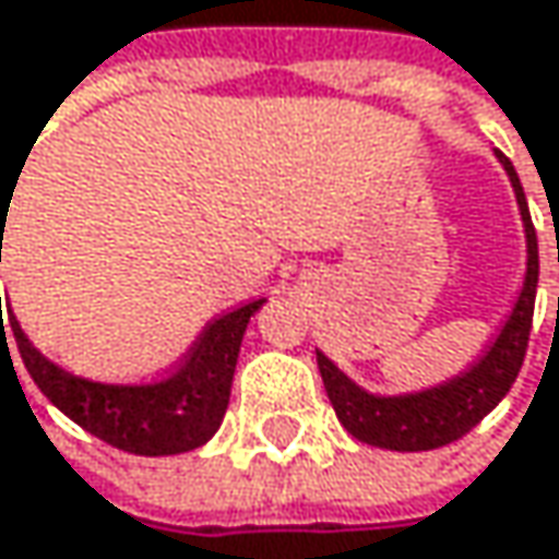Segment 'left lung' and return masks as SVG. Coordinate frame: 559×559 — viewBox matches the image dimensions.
Wrapping results in <instances>:
<instances>
[{
    "mask_svg": "<svg viewBox=\"0 0 559 559\" xmlns=\"http://www.w3.org/2000/svg\"><path fill=\"white\" fill-rule=\"evenodd\" d=\"M499 165L508 174L518 200V213L524 223V242H527V269L518 290V300L511 313L504 317L502 330L489 340V346L469 362L460 376L404 394H376L356 385L333 359H326L317 349V366L323 376V389L330 394V404L340 417V424L362 443L397 450V453H420L437 450L463 433H469L514 385L527 336H531V317H534V294H537V233L527 213V200L521 190V180L502 152H496Z\"/></svg>",
    "mask_w": 559,
    "mask_h": 559,
    "instance_id": "8db88e82",
    "label": "left lung"
}]
</instances>
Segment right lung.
<instances>
[{"mask_svg":"<svg viewBox=\"0 0 559 559\" xmlns=\"http://www.w3.org/2000/svg\"><path fill=\"white\" fill-rule=\"evenodd\" d=\"M0 206L2 216H9L5 203ZM262 304L265 297L206 323V330L197 336L183 362L168 379L152 382V385H106V382L73 376L51 362L41 349H35V343L25 336L15 313H9V326L15 333L28 376L48 394V401L57 411H63L73 424L106 440L109 447H119L135 456H170V453H187V450L203 447L219 430L223 414L229 407V391H233L236 359H239L246 326Z\"/></svg>","mask_w":559,"mask_h":559,"instance_id":"add662e5","label":"right lung"}]
</instances>
